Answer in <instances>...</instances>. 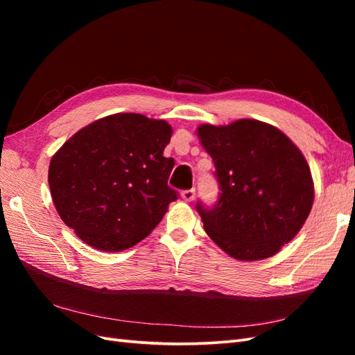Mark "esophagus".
Segmentation results:
<instances>
[{
	"label": "esophagus",
	"mask_w": 355,
	"mask_h": 355,
	"mask_svg": "<svg viewBox=\"0 0 355 355\" xmlns=\"http://www.w3.org/2000/svg\"><path fill=\"white\" fill-rule=\"evenodd\" d=\"M180 197H182V200H185V201H192V200L196 198V189L192 188V189H185V191H182Z\"/></svg>",
	"instance_id": "1"
}]
</instances>
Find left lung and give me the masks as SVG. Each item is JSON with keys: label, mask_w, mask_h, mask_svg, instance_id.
<instances>
[{"label": "left lung", "mask_w": 355, "mask_h": 355, "mask_svg": "<svg viewBox=\"0 0 355 355\" xmlns=\"http://www.w3.org/2000/svg\"><path fill=\"white\" fill-rule=\"evenodd\" d=\"M219 182L213 207L197 211L209 237L239 261L271 257L302 228L314 184L302 153L277 127L257 120L198 127Z\"/></svg>", "instance_id": "8db88e82"}]
</instances>
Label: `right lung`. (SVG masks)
<instances>
[{"label":"right lung","instance_id":"obj_1","mask_svg":"<svg viewBox=\"0 0 355 355\" xmlns=\"http://www.w3.org/2000/svg\"><path fill=\"white\" fill-rule=\"evenodd\" d=\"M171 127L114 114L81 128L53 155L49 185L60 219L94 249L121 252L159 223L178 191L175 159L163 157Z\"/></svg>","mask_w":355,"mask_h":355}]
</instances>
